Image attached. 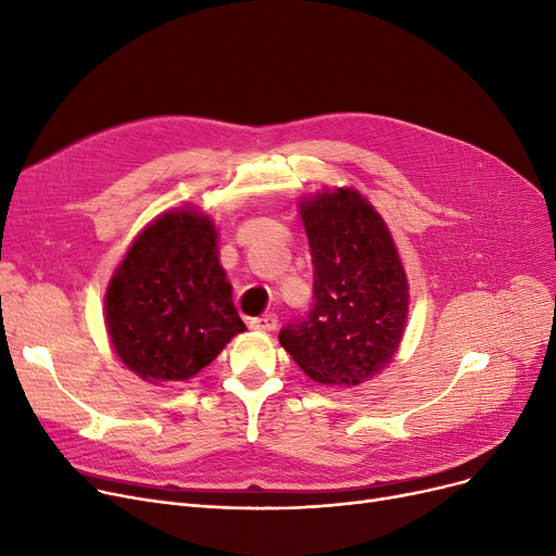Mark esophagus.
<instances>
[{"instance_id":"obj_1","label":"esophagus","mask_w":556,"mask_h":556,"mask_svg":"<svg viewBox=\"0 0 556 556\" xmlns=\"http://www.w3.org/2000/svg\"><path fill=\"white\" fill-rule=\"evenodd\" d=\"M277 315L275 313H266V315H261V317H252L250 319V327L252 329H258V331H273V329H277Z\"/></svg>"}]
</instances>
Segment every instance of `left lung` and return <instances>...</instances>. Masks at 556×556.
Here are the masks:
<instances>
[{
    "instance_id": "obj_1",
    "label": "left lung",
    "mask_w": 556,
    "mask_h": 556,
    "mask_svg": "<svg viewBox=\"0 0 556 556\" xmlns=\"http://www.w3.org/2000/svg\"><path fill=\"white\" fill-rule=\"evenodd\" d=\"M313 261V306L279 342L323 386H358L394 356L407 317V279L394 241L354 189L302 204Z\"/></svg>"
}]
</instances>
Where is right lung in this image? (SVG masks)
Returning a JSON list of instances; mask_svg holds the SVG:
<instances>
[{"label": "right lung", "instance_id": "1", "mask_svg": "<svg viewBox=\"0 0 556 556\" xmlns=\"http://www.w3.org/2000/svg\"><path fill=\"white\" fill-rule=\"evenodd\" d=\"M105 325L124 365L151 383L187 381L245 331L212 220L173 212L146 227L108 286Z\"/></svg>", "mask_w": 556, "mask_h": 556}]
</instances>
